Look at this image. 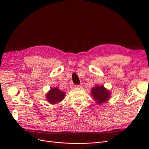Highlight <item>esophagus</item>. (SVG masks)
<instances>
[{
	"mask_svg": "<svg viewBox=\"0 0 149 149\" xmlns=\"http://www.w3.org/2000/svg\"><path fill=\"white\" fill-rule=\"evenodd\" d=\"M74 87H75L76 88H82V86H81V85H79V84L78 85V84H77V85H75Z\"/></svg>",
	"mask_w": 149,
	"mask_h": 149,
	"instance_id": "obj_1",
	"label": "esophagus"
}]
</instances>
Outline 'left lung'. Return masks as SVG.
Listing matches in <instances>:
<instances>
[{"label":"left lung","instance_id":"left-lung-1","mask_svg":"<svg viewBox=\"0 0 149 149\" xmlns=\"http://www.w3.org/2000/svg\"><path fill=\"white\" fill-rule=\"evenodd\" d=\"M91 96H92L97 104L107 102L111 96V91L102 85H95L91 88Z\"/></svg>","mask_w":149,"mask_h":149}]
</instances>
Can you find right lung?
Returning a JSON list of instances; mask_svg holds the SVG:
<instances>
[{"label":"right lung","instance_id":"1","mask_svg":"<svg viewBox=\"0 0 149 149\" xmlns=\"http://www.w3.org/2000/svg\"><path fill=\"white\" fill-rule=\"evenodd\" d=\"M65 94L64 91L58 89V87H55L51 88L46 94V100L51 104H56L64 100Z\"/></svg>","mask_w":149,"mask_h":149}]
</instances>
